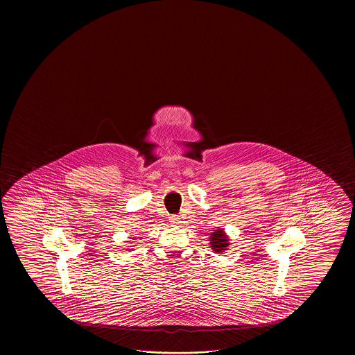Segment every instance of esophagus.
I'll use <instances>...</instances> for the list:
<instances>
[{
    "label": "esophagus",
    "instance_id": "esophagus-1",
    "mask_svg": "<svg viewBox=\"0 0 355 355\" xmlns=\"http://www.w3.org/2000/svg\"><path fill=\"white\" fill-rule=\"evenodd\" d=\"M170 222H171L173 225H179V223H180V217H179L178 214H173V216L170 217Z\"/></svg>",
    "mask_w": 355,
    "mask_h": 355
}]
</instances>
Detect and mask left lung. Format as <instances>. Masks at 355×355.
Segmentation results:
<instances>
[{"mask_svg": "<svg viewBox=\"0 0 355 355\" xmlns=\"http://www.w3.org/2000/svg\"><path fill=\"white\" fill-rule=\"evenodd\" d=\"M211 248L216 252H223L227 250L228 246V240H227L226 234L222 230H217L216 232L211 234Z\"/></svg>", "mask_w": 355, "mask_h": 355, "instance_id": "8db88e82", "label": "left lung"}]
</instances>
